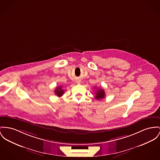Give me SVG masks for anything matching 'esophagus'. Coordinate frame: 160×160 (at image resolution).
<instances>
[{
    "instance_id": "esophagus-1",
    "label": "esophagus",
    "mask_w": 160,
    "mask_h": 160,
    "mask_svg": "<svg viewBox=\"0 0 160 160\" xmlns=\"http://www.w3.org/2000/svg\"><path fill=\"white\" fill-rule=\"evenodd\" d=\"M79 82H79H79H78V83H79Z\"/></svg>"
}]
</instances>
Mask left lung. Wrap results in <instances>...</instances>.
Masks as SVG:
<instances>
[{
	"instance_id": "8db88e82",
	"label": "left lung",
	"mask_w": 160,
	"mask_h": 160,
	"mask_svg": "<svg viewBox=\"0 0 160 160\" xmlns=\"http://www.w3.org/2000/svg\"><path fill=\"white\" fill-rule=\"evenodd\" d=\"M96 96H95V98L96 99H102L105 97V92L103 89L102 88H98L96 90Z\"/></svg>"
}]
</instances>
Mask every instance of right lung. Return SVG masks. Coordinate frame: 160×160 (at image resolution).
Wrapping results in <instances>:
<instances>
[{
    "label": "right lung",
    "mask_w": 160,
    "mask_h": 160,
    "mask_svg": "<svg viewBox=\"0 0 160 160\" xmlns=\"http://www.w3.org/2000/svg\"><path fill=\"white\" fill-rule=\"evenodd\" d=\"M64 90L62 89V86H59L58 87H56V88L54 90V93L55 94L59 97L62 96L64 94Z\"/></svg>",
    "instance_id": "right-lung-1"
}]
</instances>
